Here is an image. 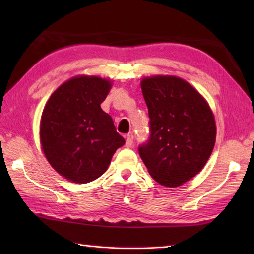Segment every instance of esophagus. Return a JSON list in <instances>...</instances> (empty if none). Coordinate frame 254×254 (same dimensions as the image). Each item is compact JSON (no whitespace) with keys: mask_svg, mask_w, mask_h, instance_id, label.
I'll list each match as a JSON object with an SVG mask.
<instances>
[{"mask_svg":"<svg viewBox=\"0 0 254 254\" xmlns=\"http://www.w3.org/2000/svg\"><path fill=\"white\" fill-rule=\"evenodd\" d=\"M133 145V135L132 134H127V140H126V147L127 148H131Z\"/></svg>","mask_w":254,"mask_h":254,"instance_id":"1","label":"esophagus"}]
</instances>
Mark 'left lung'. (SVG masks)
Masks as SVG:
<instances>
[{"instance_id": "8db88e82", "label": "left lung", "mask_w": 254, "mask_h": 254, "mask_svg": "<svg viewBox=\"0 0 254 254\" xmlns=\"http://www.w3.org/2000/svg\"><path fill=\"white\" fill-rule=\"evenodd\" d=\"M141 89L150 118L149 142L139 148L151 177L175 188L204 168L216 140L213 111L204 96L173 75L143 77Z\"/></svg>"}]
</instances>
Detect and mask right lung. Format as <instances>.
I'll return each mask as SVG.
<instances>
[{
    "label": "right lung",
    "mask_w": 254,
    "mask_h": 254,
    "mask_svg": "<svg viewBox=\"0 0 254 254\" xmlns=\"http://www.w3.org/2000/svg\"><path fill=\"white\" fill-rule=\"evenodd\" d=\"M111 88L109 78L78 75L60 85L44 107L39 127L42 152L69 182L87 184L101 177L126 143L101 107Z\"/></svg>",
    "instance_id": "obj_1"
}]
</instances>
